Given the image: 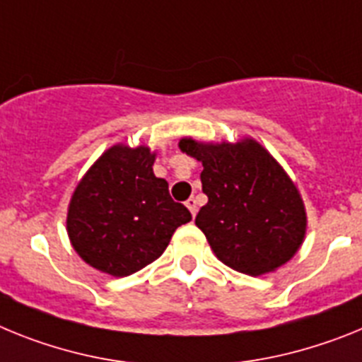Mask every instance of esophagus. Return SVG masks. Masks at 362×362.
I'll list each match as a JSON object with an SVG mask.
<instances>
[{
	"mask_svg": "<svg viewBox=\"0 0 362 362\" xmlns=\"http://www.w3.org/2000/svg\"><path fill=\"white\" fill-rule=\"evenodd\" d=\"M185 206H187V209H189L191 211V215H197V200L193 199V197H191L189 200H187V202H185Z\"/></svg>",
	"mask_w": 362,
	"mask_h": 362,
	"instance_id": "obj_1",
	"label": "esophagus"
}]
</instances>
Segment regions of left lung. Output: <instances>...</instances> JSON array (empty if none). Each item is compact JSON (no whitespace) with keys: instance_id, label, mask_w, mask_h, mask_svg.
Instances as JSON below:
<instances>
[{"instance_id":"8db88e82","label":"left lung","mask_w":362,"mask_h":362,"mask_svg":"<svg viewBox=\"0 0 362 362\" xmlns=\"http://www.w3.org/2000/svg\"><path fill=\"white\" fill-rule=\"evenodd\" d=\"M185 155L202 162L207 204L194 224L218 260L235 272L259 276L297 253L306 235V209L298 189L259 142L202 144L182 138Z\"/></svg>"}]
</instances>
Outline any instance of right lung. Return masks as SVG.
Listing matches in <instances>:
<instances>
[{
  "label": "right lung",
  "instance_id": "add662e5",
  "mask_svg": "<svg viewBox=\"0 0 362 362\" xmlns=\"http://www.w3.org/2000/svg\"><path fill=\"white\" fill-rule=\"evenodd\" d=\"M149 147L112 146L86 173L72 193L67 233L89 266L127 276L158 259L189 209L169 194L153 173Z\"/></svg>",
  "mask_w": 362,
  "mask_h": 362
}]
</instances>
